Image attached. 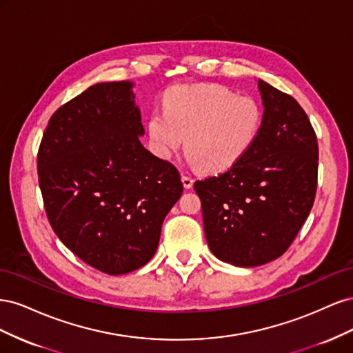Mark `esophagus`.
I'll return each mask as SVG.
<instances>
[{"instance_id":"esophagus-1","label":"esophagus","mask_w":353,"mask_h":353,"mask_svg":"<svg viewBox=\"0 0 353 353\" xmlns=\"http://www.w3.org/2000/svg\"><path fill=\"white\" fill-rule=\"evenodd\" d=\"M181 178H183V184H184L185 188H191V187H193V184H194V179H193V178L188 176V175H183Z\"/></svg>"}]
</instances>
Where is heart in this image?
I'll use <instances>...</instances> for the list:
<instances>
[{
    "mask_svg": "<svg viewBox=\"0 0 353 353\" xmlns=\"http://www.w3.org/2000/svg\"><path fill=\"white\" fill-rule=\"evenodd\" d=\"M262 117L261 104L250 95H236L218 83H184L166 91L163 112L150 114L147 132L157 157L170 159L185 143L191 166L221 172L249 152Z\"/></svg>",
    "mask_w": 353,
    "mask_h": 353,
    "instance_id": "1",
    "label": "heart"
}]
</instances>
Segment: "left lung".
Here are the masks:
<instances>
[{"label":"left lung","mask_w":353,"mask_h":353,"mask_svg":"<svg viewBox=\"0 0 353 353\" xmlns=\"http://www.w3.org/2000/svg\"><path fill=\"white\" fill-rule=\"evenodd\" d=\"M263 117L258 137L227 172L196 181L210 252L240 268L288 249L312 209L318 144L299 103L258 79Z\"/></svg>","instance_id":"1"}]
</instances>
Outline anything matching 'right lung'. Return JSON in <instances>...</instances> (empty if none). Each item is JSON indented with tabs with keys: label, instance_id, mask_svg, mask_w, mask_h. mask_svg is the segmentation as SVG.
Returning a JSON list of instances; mask_svg holds the SVG:
<instances>
[{
	"label": "right lung",
	"instance_id": "obj_1",
	"mask_svg": "<svg viewBox=\"0 0 353 353\" xmlns=\"http://www.w3.org/2000/svg\"><path fill=\"white\" fill-rule=\"evenodd\" d=\"M134 82L95 83L51 116L38 176L52 230L92 268L122 275L157 250L183 194L178 169L141 144Z\"/></svg>",
	"mask_w": 353,
	"mask_h": 353
}]
</instances>
